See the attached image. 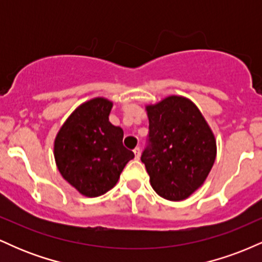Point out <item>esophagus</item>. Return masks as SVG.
I'll use <instances>...</instances> for the list:
<instances>
[{"instance_id":"34e87169","label":"esophagus","mask_w":262,"mask_h":262,"mask_svg":"<svg viewBox=\"0 0 262 262\" xmlns=\"http://www.w3.org/2000/svg\"><path fill=\"white\" fill-rule=\"evenodd\" d=\"M134 155H135V159L140 158V148H139V146H137V148L134 149Z\"/></svg>"}]
</instances>
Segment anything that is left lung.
Listing matches in <instances>:
<instances>
[{
  "label": "left lung",
  "instance_id": "left-lung-1",
  "mask_svg": "<svg viewBox=\"0 0 262 262\" xmlns=\"http://www.w3.org/2000/svg\"><path fill=\"white\" fill-rule=\"evenodd\" d=\"M146 111L149 134L140 159L150 183L165 200H186L202 185L214 164V135L187 98L170 96Z\"/></svg>",
  "mask_w": 262,
  "mask_h": 262
}]
</instances>
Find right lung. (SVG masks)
Returning a JSON list of instances; mask_svg holds the SVG:
<instances>
[{"mask_svg": "<svg viewBox=\"0 0 262 262\" xmlns=\"http://www.w3.org/2000/svg\"><path fill=\"white\" fill-rule=\"evenodd\" d=\"M112 102L104 98L81 104L56 135L54 156L62 177L87 197L114 187L134 152L123 145V129L111 124Z\"/></svg>", "mask_w": 262, "mask_h": 262, "instance_id": "1", "label": "right lung"}]
</instances>
